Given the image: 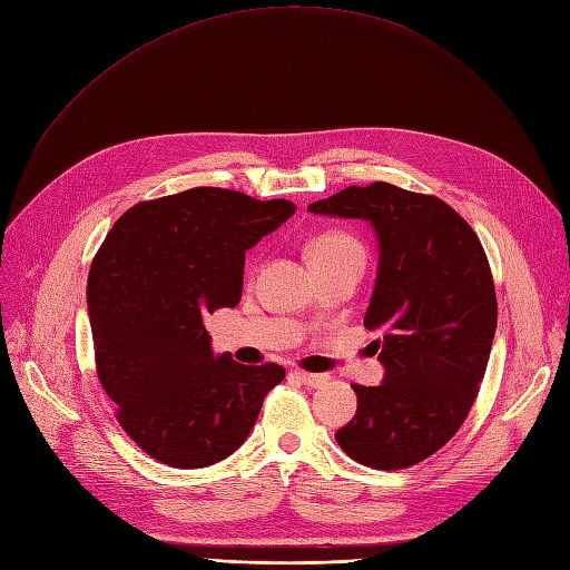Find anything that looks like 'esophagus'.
I'll return each instance as SVG.
<instances>
[{
	"mask_svg": "<svg viewBox=\"0 0 570 570\" xmlns=\"http://www.w3.org/2000/svg\"><path fill=\"white\" fill-rule=\"evenodd\" d=\"M295 377H298L305 386H312V389H321V386H326L328 384V375H318V373H305V370H295L293 373Z\"/></svg>",
	"mask_w": 570,
	"mask_h": 570,
	"instance_id": "34e87169",
	"label": "esophagus"
}]
</instances>
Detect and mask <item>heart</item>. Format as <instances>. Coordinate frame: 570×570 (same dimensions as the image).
Masks as SVG:
<instances>
[{"label": "heart", "mask_w": 570, "mask_h": 570, "mask_svg": "<svg viewBox=\"0 0 570 570\" xmlns=\"http://www.w3.org/2000/svg\"><path fill=\"white\" fill-rule=\"evenodd\" d=\"M363 258V246L358 244L356 237L342 230H326L316 235L307 244V258L312 265L316 263H326V261H337V258Z\"/></svg>", "instance_id": "heart-1"}]
</instances>
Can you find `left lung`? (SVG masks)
Masks as SVG:
<instances>
[{"mask_svg":"<svg viewBox=\"0 0 570 570\" xmlns=\"http://www.w3.org/2000/svg\"><path fill=\"white\" fill-rule=\"evenodd\" d=\"M307 212L363 218L380 242L363 326L382 335L373 344L384 380L352 384L358 407L335 440L377 470L424 461L465 422L497 333V291L482 244L440 197L386 181L350 186Z\"/></svg>","mask_w":570,"mask_h":570,"instance_id":"obj_1","label":"left lung"}]
</instances>
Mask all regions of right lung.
Segmentation results:
<instances>
[{
  "mask_svg": "<svg viewBox=\"0 0 570 570\" xmlns=\"http://www.w3.org/2000/svg\"><path fill=\"white\" fill-rule=\"evenodd\" d=\"M295 212L288 200L200 186L122 214L88 275L97 377L139 448L207 468L249 438L277 363L214 356L205 316L242 298L244 254Z\"/></svg>",
  "mask_w": 570,
  "mask_h": 570,
  "instance_id": "1",
  "label": "right lung"
}]
</instances>
